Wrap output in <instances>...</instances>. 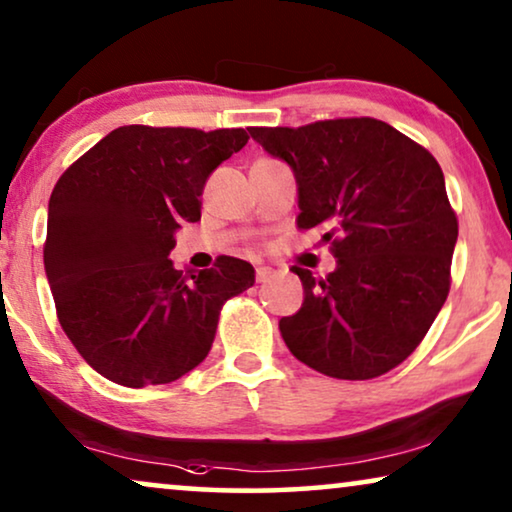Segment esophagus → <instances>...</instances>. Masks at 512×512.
<instances>
[{"label": "esophagus", "mask_w": 512, "mask_h": 512, "mask_svg": "<svg viewBox=\"0 0 512 512\" xmlns=\"http://www.w3.org/2000/svg\"><path fill=\"white\" fill-rule=\"evenodd\" d=\"M271 276H273L271 266H257V280H259V283H264V280H269Z\"/></svg>", "instance_id": "esophagus-1"}]
</instances>
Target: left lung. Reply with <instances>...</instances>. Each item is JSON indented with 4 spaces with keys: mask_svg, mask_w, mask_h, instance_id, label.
<instances>
[{
    "mask_svg": "<svg viewBox=\"0 0 512 512\" xmlns=\"http://www.w3.org/2000/svg\"><path fill=\"white\" fill-rule=\"evenodd\" d=\"M290 164L301 232L320 227L336 271L304 283V304L280 320L299 362L341 380L399 366L427 336L450 292L459 222L427 148L376 118L250 127Z\"/></svg>",
    "mask_w": 512,
    "mask_h": 512,
    "instance_id": "obj_1",
    "label": "left lung"
}]
</instances>
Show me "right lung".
<instances>
[{
	"mask_svg": "<svg viewBox=\"0 0 512 512\" xmlns=\"http://www.w3.org/2000/svg\"><path fill=\"white\" fill-rule=\"evenodd\" d=\"M246 129H113L55 183L43 266L57 320L85 362L122 387L174 383L204 362L227 299L255 283L253 264L215 259L178 271L174 232L201 220L215 167Z\"/></svg>",
	"mask_w": 512,
	"mask_h": 512,
	"instance_id": "add662e5",
	"label": "right lung"
}]
</instances>
